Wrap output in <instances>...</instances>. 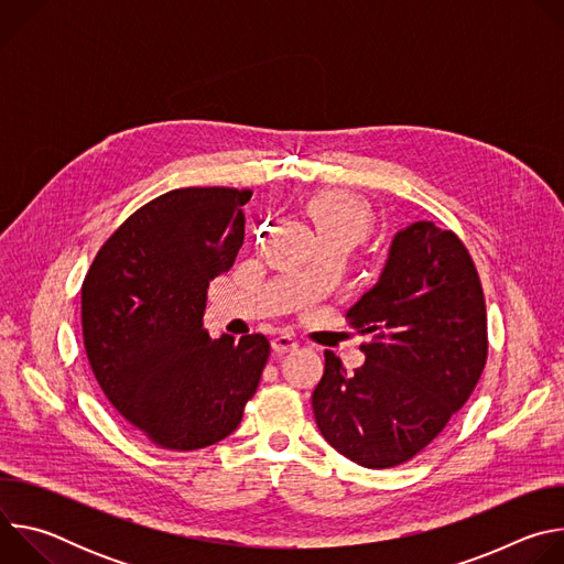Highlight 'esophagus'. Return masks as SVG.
Instances as JSON below:
<instances>
[{"label":"esophagus","instance_id":"obj_1","mask_svg":"<svg viewBox=\"0 0 564 564\" xmlns=\"http://www.w3.org/2000/svg\"><path fill=\"white\" fill-rule=\"evenodd\" d=\"M272 348L274 352L283 355V352H292L299 348V341L290 335V333H279L274 339H272Z\"/></svg>","mask_w":564,"mask_h":564}]
</instances>
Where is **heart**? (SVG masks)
Here are the masks:
<instances>
[{
	"label": "heart",
	"mask_w": 564,
	"mask_h": 564,
	"mask_svg": "<svg viewBox=\"0 0 564 564\" xmlns=\"http://www.w3.org/2000/svg\"><path fill=\"white\" fill-rule=\"evenodd\" d=\"M307 214L321 238L344 240L348 246L359 243L372 229L370 205L341 189L318 192L307 200Z\"/></svg>",
	"instance_id": "1"
}]
</instances>
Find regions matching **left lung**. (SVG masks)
I'll use <instances>...</instances> for the list:
<instances>
[{
	"label": "left lung",
	"mask_w": 564,
	"mask_h": 564,
	"mask_svg": "<svg viewBox=\"0 0 564 564\" xmlns=\"http://www.w3.org/2000/svg\"><path fill=\"white\" fill-rule=\"evenodd\" d=\"M372 335L352 372L330 350L312 390L326 442L366 468L422 453L466 404L489 355L487 303L462 238L420 220L399 231L379 283L348 312Z\"/></svg>",
	"instance_id": "obj_1"
}]
</instances>
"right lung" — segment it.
<instances>
[{
	"label": "right lung",
	"mask_w": 564,
	"mask_h": 564,
	"mask_svg": "<svg viewBox=\"0 0 564 564\" xmlns=\"http://www.w3.org/2000/svg\"><path fill=\"white\" fill-rule=\"evenodd\" d=\"M250 189L183 187L120 223L83 281V339L113 409L151 444L196 451L243 420L270 357L265 335L209 339V281L243 243Z\"/></svg>",
	"instance_id": "add662e5"
}]
</instances>
